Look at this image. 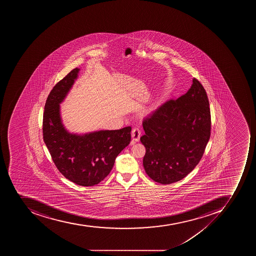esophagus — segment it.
Instances as JSON below:
<instances>
[{"label":"esophagus","mask_w":256,"mask_h":256,"mask_svg":"<svg viewBox=\"0 0 256 256\" xmlns=\"http://www.w3.org/2000/svg\"><path fill=\"white\" fill-rule=\"evenodd\" d=\"M131 136L133 138V142H136L140 140V137H141V130L138 128H134L132 130V133H131Z\"/></svg>","instance_id":"1"}]
</instances>
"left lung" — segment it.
I'll return each mask as SVG.
<instances>
[{"label":"left lung","instance_id":"left-lung-1","mask_svg":"<svg viewBox=\"0 0 256 256\" xmlns=\"http://www.w3.org/2000/svg\"><path fill=\"white\" fill-rule=\"evenodd\" d=\"M209 105L205 89L194 78L185 94L164 103L143 121V166L151 180L172 184L198 164L210 136Z\"/></svg>","mask_w":256,"mask_h":256}]
</instances>
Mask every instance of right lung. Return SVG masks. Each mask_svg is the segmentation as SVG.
<instances>
[{
  "instance_id": "obj_1",
  "label": "right lung",
  "mask_w": 256,
  "mask_h": 256,
  "mask_svg": "<svg viewBox=\"0 0 256 256\" xmlns=\"http://www.w3.org/2000/svg\"><path fill=\"white\" fill-rule=\"evenodd\" d=\"M79 71L80 68H74L48 94L43 114V139L62 176L78 185L90 186L109 174L118 155L130 142L131 127L80 134L66 129L60 104L74 84Z\"/></svg>"
}]
</instances>
